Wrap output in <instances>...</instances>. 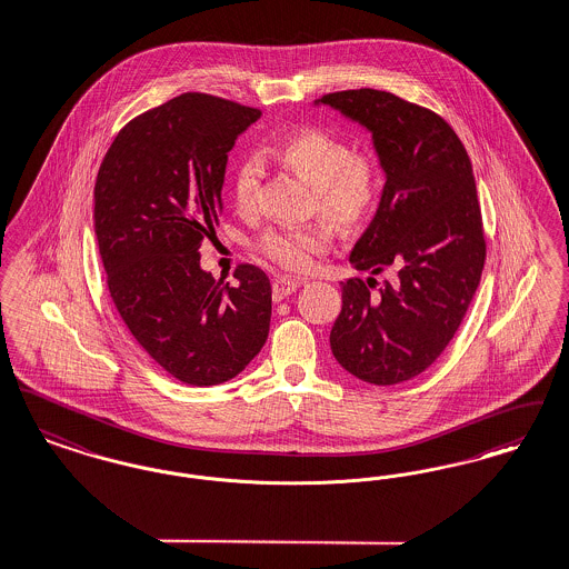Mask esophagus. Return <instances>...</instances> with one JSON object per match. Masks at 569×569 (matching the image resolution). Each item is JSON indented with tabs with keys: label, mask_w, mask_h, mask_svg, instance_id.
Listing matches in <instances>:
<instances>
[{
	"label": "esophagus",
	"mask_w": 569,
	"mask_h": 569,
	"mask_svg": "<svg viewBox=\"0 0 569 569\" xmlns=\"http://www.w3.org/2000/svg\"><path fill=\"white\" fill-rule=\"evenodd\" d=\"M299 284H301V280H296V278H276V280H273V284H271L273 299H276V301H280V299L291 296L296 289H299Z\"/></svg>",
	"instance_id": "esophagus-1"
}]
</instances>
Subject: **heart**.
<instances>
[{
	"mask_svg": "<svg viewBox=\"0 0 569 569\" xmlns=\"http://www.w3.org/2000/svg\"><path fill=\"white\" fill-rule=\"evenodd\" d=\"M273 156L312 186L317 211L338 229H353L368 218L381 192V176L368 153L351 148L329 132L306 128L284 137ZM261 162L246 158L233 173V203L248 213L257 208ZM331 233L326 224L273 227L259 238V252L280 270L306 271L315 257L328 252Z\"/></svg>",
	"mask_w": 569,
	"mask_h": 569,
	"instance_id": "b5f03b06",
	"label": "heart"
}]
</instances>
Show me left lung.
<instances>
[{
	"label": "left lung",
	"instance_id": "left-lung-1",
	"mask_svg": "<svg viewBox=\"0 0 569 569\" xmlns=\"http://www.w3.org/2000/svg\"><path fill=\"white\" fill-rule=\"evenodd\" d=\"M315 104L363 126L386 173L349 263L399 273L379 292L371 276L342 282L331 353L366 383H402L443 353L478 291L486 241L473 167L448 121L389 91H336Z\"/></svg>",
	"mask_w": 569,
	"mask_h": 569
}]
</instances>
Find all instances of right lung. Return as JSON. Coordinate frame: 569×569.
Returning a JSON list of instances; mask_svg holds the SVG:
<instances>
[{
	"label": "right lung",
	"mask_w": 569,
	"mask_h": 569,
	"mask_svg": "<svg viewBox=\"0 0 569 569\" xmlns=\"http://www.w3.org/2000/svg\"><path fill=\"white\" fill-rule=\"evenodd\" d=\"M259 109L188 91L128 121L93 188V231L121 321L158 366L206 388L263 349L271 319L266 271L238 284L201 270V241L222 211L229 151Z\"/></svg>",
	"instance_id": "obj_1"
}]
</instances>
